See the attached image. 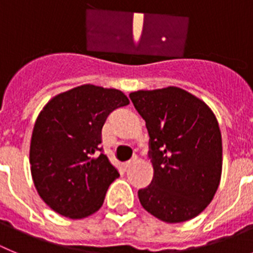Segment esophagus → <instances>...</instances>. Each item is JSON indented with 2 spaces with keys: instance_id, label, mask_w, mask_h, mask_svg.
<instances>
[{
  "instance_id": "34e87169",
  "label": "esophagus",
  "mask_w": 253,
  "mask_h": 253,
  "mask_svg": "<svg viewBox=\"0 0 253 253\" xmlns=\"http://www.w3.org/2000/svg\"><path fill=\"white\" fill-rule=\"evenodd\" d=\"M135 163H136V158H133V159H131V160L126 161V163H125V166H126V168H129V166L133 165Z\"/></svg>"
}]
</instances>
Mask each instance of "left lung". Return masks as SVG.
<instances>
[{
	"label": "left lung",
	"instance_id": "8db88e82",
	"mask_svg": "<svg viewBox=\"0 0 253 253\" xmlns=\"http://www.w3.org/2000/svg\"><path fill=\"white\" fill-rule=\"evenodd\" d=\"M146 122L154 177L138 190L150 214L180 223L208 207L222 175V136L214 113L177 87L129 93Z\"/></svg>",
	"mask_w": 253,
	"mask_h": 253
}]
</instances>
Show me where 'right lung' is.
Here are the masks:
<instances>
[{"instance_id": "obj_1", "label": "right lung", "mask_w": 253, "mask_h": 253, "mask_svg": "<svg viewBox=\"0 0 253 253\" xmlns=\"http://www.w3.org/2000/svg\"><path fill=\"white\" fill-rule=\"evenodd\" d=\"M128 98L118 89L84 84L50 99L39 113L30 145L39 195L59 214L81 219L98 211L117 169L99 147L102 127Z\"/></svg>"}]
</instances>
